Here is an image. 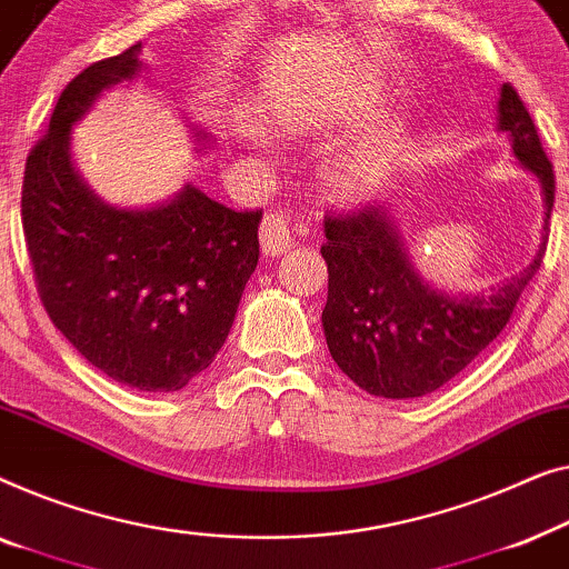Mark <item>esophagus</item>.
Returning <instances> with one entry per match:
<instances>
[{"label": "esophagus", "instance_id": "obj_1", "mask_svg": "<svg viewBox=\"0 0 569 569\" xmlns=\"http://www.w3.org/2000/svg\"><path fill=\"white\" fill-rule=\"evenodd\" d=\"M291 216L286 208H276V211L266 213L260 223V247L266 254H283L291 250Z\"/></svg>", "mask_w": 569, "mask_h": 569}]
</instances>
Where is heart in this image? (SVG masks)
<instances>
[{"label":"heart","mask_w":569,"mask_h":569,"mask_svg":"<svg viewBox=\"0 0 569 569\" xmlns=\"http://www.w3.org/2000/svg\"><path fill=\"white\" fill-rule=\"evenodd\" d=\"M399 149V128L387 123L358 141L330 172L332 193L340 201H363L373 196L395 170Z\"/></svg>","instance_id":"obj_1"}]
</instances>
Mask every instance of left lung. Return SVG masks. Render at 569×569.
Wrapping results in <instances>:
<instances>
[{"instance_id":"8db88e82","label":"left lung","mask_w":569,"mask_h":569,"mask_svg":"<svg viewBox=\"0 0 569 569\" xmlns=\"http://www.w3.org/2000/svg\"><path fill=\"white\" fill-rule=\"evenodd\" d=\"M498 113L518 162L541 182L543 229L531 266L492 293L448 296L422 283L383 206L325 216L327 348L340 371L368 395L410 399L451 381L506 330L523 288L541 268L555 206V170L510 84L500 87Z\"/></svg>"}]
</instances>
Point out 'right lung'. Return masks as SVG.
Segmentation results:
<instances>
[{
  "mask_svg": "<svg viewBox=\"0 0 569 569\" xmlns=\"http://www.w3.org/2000/svg\"><path fill=\"white\" fill-rule=\"evenodd\" d=\"M141 41L90 63L30 149L22 231L38 296L63 338L110 379L178 391L213 363L260 254L262 208L234 211L186 186L147 211L106 206L79 178L71 126L141 69Z\"/></svg>",
  "mask_w": 569,
  "mask_h": 569,
  "instance_id": "add662e5",
  "label": "right lung"
}]
</instances>
